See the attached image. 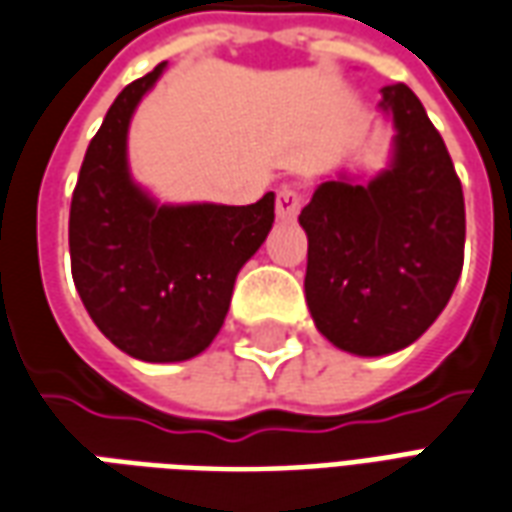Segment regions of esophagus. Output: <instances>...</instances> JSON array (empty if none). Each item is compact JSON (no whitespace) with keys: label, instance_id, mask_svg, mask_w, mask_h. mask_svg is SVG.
Here are the masks:
<instances>
[{"label":"esophagus","instance_id":"34e87169","mask_svg":"<svg viewBox=\"0 0 512 512\" xmlns=\"http://www.w3.org/2000/svg\"><path fill=\"white\" fill-rule=\"evenodd\" d=\"M300 206H303V195L292 187H281L275 195V215L284 223H292L300 215Z\"/></svg>","mask_w":512,"mask_h":512}]
</instances>
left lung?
I'll list each match as a JSON object with an SVG mask.
<instances>
[{"mask_svg":"<svg viewBox=\"0 0 512 512\" xmlns=\"http://www.w3.org/2000/svg\"><path fill=\"white\" fill-rule=\"evenodd\" d=\"M380 93L394 126L389 165L366 181L347 173L322 181L297 217L314 325L364 358L397 353L438 320L466 242L463 187L422 101L402 82Z\"/></svg>","mask_w":512,"mask_h":512,"instance_id":"8db88e82","label":"left lung"}]
</instances>
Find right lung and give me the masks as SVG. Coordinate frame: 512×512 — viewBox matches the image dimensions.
<instances>
[{
  "label": "right lung",
  "mask_w": 512,
  "mask_h": 512,
  "mask_svg": "<svg viewBox=\"0 0 512 512\" xmlns=\"http://www.w3.org/2000/svg\"><path fill=\"white\" fill-rule=\"evenodd\" d=\"M165 68L159 63L112 101L68 217L71 273L90 320L148 364L187 361L215 342L237 273L275 220L273 192L250 206L159 204L132 179L129 123Z\"/></svg>",
  "instance_id": "obj_1"
}]
</instances>
